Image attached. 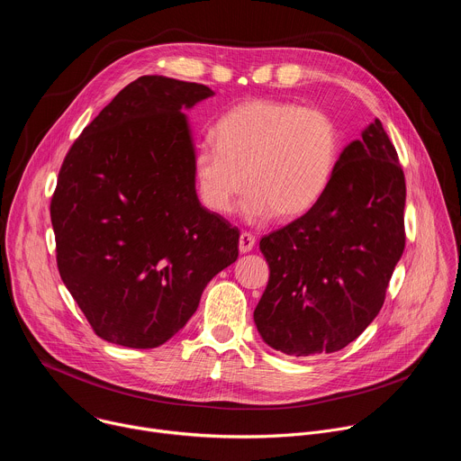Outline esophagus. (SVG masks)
Segmentation results:
<instances>
[{
	"mask_svg": "<svg viewBox=\"0 0 461 461\" xmlns=\"http://www.w3.org/2000/svg\"><path fill=\"white\" fill-rule=\"evenodd\" d=\"M253 246H255V237L251 233H248V231H242L240 237H239V249H240V253L251 251Z\"/></svg>",
	"mask_w": 461,
	"mask_h": 461,
	"instance_id": "34e87169",
	"label": "esophagus"
}]
</instances>
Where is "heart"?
I'll list each match as a JSON object with an SVG mask.
<instances>
[{
	"label": "heart",
	"instance_id": "obj_1",
	"mask_svg": "<svg viewBox=\"0 0 461 461\" xmlns=\"http://www.w3.org/2000/svg\"><path fill=\"white\" fill-rule=\"evenodd\" d=\"M213 140L196 146L193 178L203 204L228 215L248 185V221L297 217L310 210L330 182L339 153L336 118L317 107L257 98L226 111Z\"/></svg>",
	"mask_w": 461,
	"mask_h": 461
}]
</instances>
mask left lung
Listing matches in <instances>:
<instances>
[{
	"mask_svg": "<svg viewBox=\"0 0 461 461\" xmlns=\"http://www.w3.org/2000/svg\"><path fill=\"white\" fill-rule=\"evenodd\" d=\"M405 175L375 118L350 142L319 201L260 239L270 267L253 319L288 356L345 348L375 319L405 249Z\"/></svg>",
	"mask_w": 461,
	"mask_h": 461,
	"instance_id": "left-lung-1",
	"label": "left lung"
}]
</instances>
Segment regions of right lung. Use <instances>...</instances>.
I'll list each match as a JSON object with an SVG mask.
<instances>
[{
	"label": "right lung",
	"mask_w": 461,
	"mask_h": 461,
	"mask_svg": "<svg viewBox=\"0 0 461 461\" xmlns=\"http://www.w3.org/2000/svg\"><path fill=\"white\" fill-rule=\"evenodd\" d=\"M213 95L203 84L140 77L65 155L50 201L58 270L109 343L164 345L239 257V230L196 196L182 113Z\"/></svg>",
	"instance_id": "add662e5"
}]
</instances>
